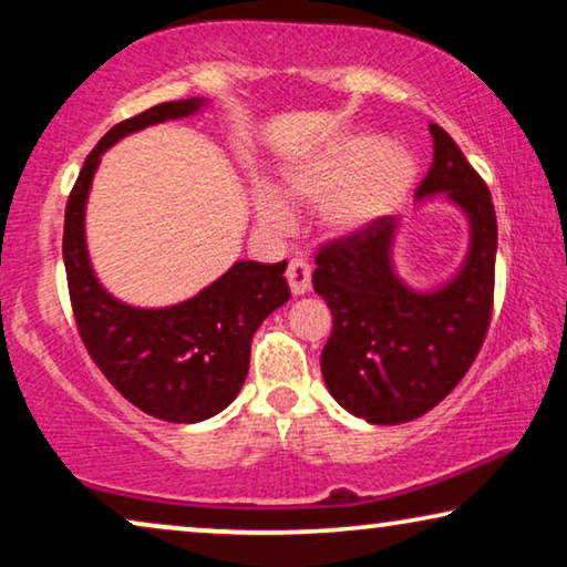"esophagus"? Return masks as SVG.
Segmentation results:
<instances>
[{
  "mask_svg": "<svg viewBox=\"0 0 567 567\" xmlns=\"http://www.w3.org/2000/svg\"><path fill=\"white\" fill-rule=\"evenodd\" d=\"M286 278H289L293 293H307L309 286H312V268H309L307 260L291 258L289 266H286Z\"/></svg>",
  "mask_w": 567,
  "mask_h": 567,
  "instance_id": "esophagus-1",
  "label": "esophagus"
}]
</instances>
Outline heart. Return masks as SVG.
<instances>
[{
    "label": "heart",
    "instance_id": "1",
    "mask_svg": "<svg viewBox=\"0 0 567 567\" xmlns=\"http://www.w3.org/2000/svg\"><path fill=\"white\" fill-rule=\"evenodd\" d=\"M415 181L413 154L384 146L379 136L340 138L289 175L293 196L322 200L320 216L332 231H359L392 212ZM255 214L268 229L289 227V206L274 188L255 193Z\"/></svg>",
    "mask_w": 567,
    "mask_h": 567
}]
</instances>
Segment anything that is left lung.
Returning <instances> with one entry per match:
<instances>
[{
  "mask_svg": "<svg viewBox=\"0 0 567 567\" xmlns=\"http://www.w3.org/2000/svg\"><path fill=\"white\" fill-rule=\"evenodd\" d=\"M431 136L433 162L417 198L449 193L467 212L472 245L460 276L433 293L410 291L392 274V216L315 252L312 286L332 312L324 384L348 413L377 425L436 408L475 363L493 317L498 224L491 190L444 128L431 123Z\"/></svg>",
  "mask_w": 567,
  "mask_h": 567,
  "instance_id": "8db88e82",
  "label": "left lung"
}]
</instances>
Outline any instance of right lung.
Here are the masks:
<instances>
[{"label": "right lung", "instance_id": "1", "mask_svg": "<svg viewBox=\"0 0 567 567\" xmlns=\"http://www.w3.org/2000/svg\"><path fill=\"white\" fill-rule=\"evenodd\" d=\"M200 100L159 103L121 121L87 154L66 200L64 266L76 330L103 377L142 413L167 423H198L237 398L250 369V343L266 317L291 297L286 260L235 262L198 297L165 309L115 301L92 274L84 247V200L107 146L167 118H183Z\"/></svg>", "mask_w": 567, "mask_h": 567}]
</instances>
